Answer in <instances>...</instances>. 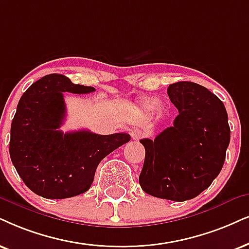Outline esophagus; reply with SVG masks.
Wrapping results in <instances>:
<instances>
[{
    "label": "esophagus",
    "mask_w": 249,
    "mask_h": 249,
    "mask_svg": "<svg viewBox=\"0 0 249 249\" xmlns=\"http://www.w3.org/2000/svg\"><path fill=\"white\" fill-rule=\"evenodd\" d=\"M131 135H132V139L139 140L143 137V132L139 130V128H133V130H132V132H131Z\"/></svg>",
    "instance_id": "obj_1"
}]
</instances>
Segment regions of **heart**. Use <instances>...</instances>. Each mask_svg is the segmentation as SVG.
Listing matches in <instances>:
<instances>
[{"label":"heart","mask_w":249,"mask_h":249,"mask_svg":"<svg viewBox=\"0 0 249 249\" xmlns=\"http://www.w3.org/2000/svg\"><path fill=\"white\" fill-rule=\"evenodd\" d=\"M156 105H157L156 100H148V101L144 102L143 108L146 109L147 111H154L156 108Z\"/></svg>","instance_id":"b5f03b06"}]
</instances>
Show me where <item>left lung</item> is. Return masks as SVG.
I'll use <instances>...</instances> for the list:
<instances>
[{
    "instance_id": "1",
    "label": "left lung",
    "mask_w": 249,
    "mask_h": 249,
    "mask_svg": "<svg viewBox=\"0 0 249 249\" xmlns=\"http://www.w3.org/2000/svg\"><path fill=\"white\" fill-rule=\"evenodd\" d=\"M168 95L179 115L154 140H140L146 156L139 182L147 194L181 202L197 196L221 172L230 126L223 102L206 87L178 81Z\"/></svg>"
}]
</instances>
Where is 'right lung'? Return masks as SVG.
Wrapping results in <instances>:
<instances>
[{
	"label": "right lung",
	"mask_w": 249,
	"mask_h": 249,
	"mask_svg": "<svg viewBox=\"0 0 249 249\" xmlns=\"http://www.w3.org/2000/svg\"><path fill=\"white\" fill-rule=\"evenodd\" d=\"M63 74L42 77L20 97L11 123L10 157L18 175L46 199H67L89 190L99 163L131 140L130 134L101 135L80 130L63 133V93H92Z\"/></svg>",
	"instance_id": "right-lung-1"
}]
</instances>
